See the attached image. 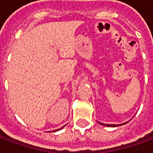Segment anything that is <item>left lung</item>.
Here are the masks:
<instances>
[{"label":"left lung","instance_id":"1","mask_svg":"<svg viewBox=\"0 0 153 153\" xmlns=\"http://www.w3.org/2000/svg\"><path fill=\"white\" fill-rule=\"evenodd\" d=\"M101 125H106V126H111V127H115V126H117V125H104V124H102V123H100ZM125 124H126V123H125Z\"/></svg>","mask_w":153,"mask_h":153}]
</instances>
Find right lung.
<instances>
[{"label": "right lung", "mask_w": 153, "mask_h": 153, "mask_svg": "<svg viewBox=\"0 0 153 153\" xmlns=\"http://www.w3.org/2000/svg\"><path fill=\"white\" fill-rule=\"evenodd\" d=\"M63 127H64V126H63ZM63 127H61V128H63ZM60 128H58V129H56V130H53V132L57 131V130H59V129H60Z\"/></svg>", "instance_id": "obj_1"}]
</instances>
